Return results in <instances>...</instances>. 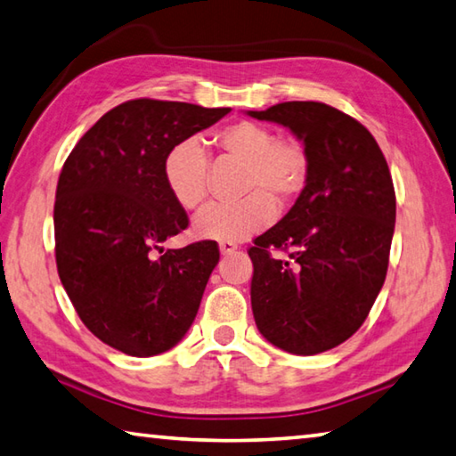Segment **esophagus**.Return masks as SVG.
Instances as JSON below:
<instances>
[{
    "instance_id": "esophagus-1",
    "label": "esophagus",
    "mask_w": 456,
    "mask_h": 456,
    "mask_svg": "<svg viewBox=\"0 0 456 456\" xmlns=\"http://www.w3.org/2000/svg\"><path fill=\"white\" fill-rule=\"evenodd\" d=\"M219 251H221V255H231V253L237 251V245L235 243H229V241H221L219 243Z\"/></svg>"
}]
</instances>
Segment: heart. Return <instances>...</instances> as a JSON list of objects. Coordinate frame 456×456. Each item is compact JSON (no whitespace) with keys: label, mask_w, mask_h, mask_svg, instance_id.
Masks as SVG:
<instances>
[{"label":"heart","mask_w":456,"mask_h":456,"mask_svg":"<svg viewBox=\"0 0 456 456\" xmlns=\"http://www.w3.org/2000/svg\"><path fill=\"white\" fill-rule=\"evenodd\" d=\"M215 143L245 163L243 193L237 203H211L197 213L193 231L211 241H243L275 219L277 203L289 201L305 187L309 155L293 139H279L275 131L255 121H235L215 134ZM163 179L183 209L200 207L209 189V155L200 139L187 137L173 145L163 161Z\"/></svg>","instance_id":"heart-1"}]
</instances>
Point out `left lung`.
<instances>
[{"instance_id":"obj_1","label":"left lung","mask_w":456,"mask_h":456,"mask_svg":"<svg viewBox=\"0 0 456 456\" xmlns=\"http://www.w3.org/2000/svg\"><path fill=\"white\" fill-rule=\"evenodd\" d=\"M247 113L291 129L309 155L301 195L249 249L256 329L287 353L329 351L357 333L385 283L396 215L391 171L369 129L327 103ZM273 248L288 259L275 260Z\"/></svg>"}]
</instances>
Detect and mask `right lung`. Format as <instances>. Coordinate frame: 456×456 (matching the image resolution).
<instances>
[{"mask_svg":"<svg viewBox=\"0 0 456 456\" xmlns=\"http://www.w3.org/2000/svg\"><path fill=\"white\" fill-rule=\"evenodd\" d=\"M229 107L131 99L73 147L57 181L53 225L61 285L99 341L131 357L175 346L191 327L215 241L163 251L187 229L163 179L169 149L225 118Z\"/></svg>","mask_w":456,"mask_h":456,"instance_id":"obj_1","label":"right lung"}]
</instances>
